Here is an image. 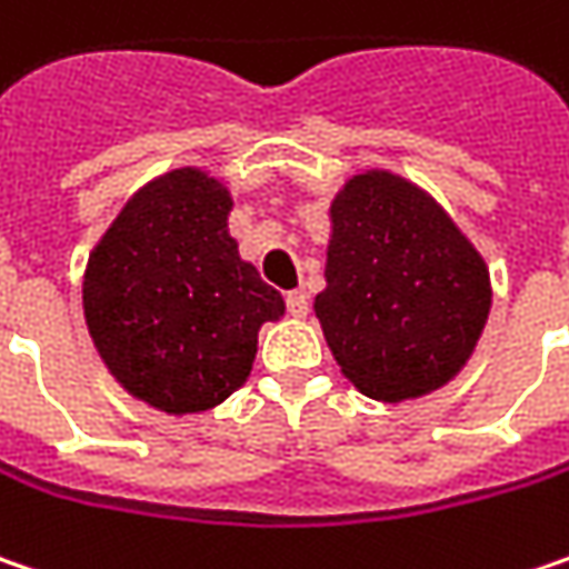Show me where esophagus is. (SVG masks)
<instances>
[{
    "label": "esophagus",
    "mask_w": 569,
    "mask_h": 569,
    "mask_svg": "<svg viewBox=\"0 0 569 569\" xmlns=\"http://www.w3.org/2000/svg\"><path fill=\"white\" fill-rule=\"evenodd\" d=\"M284 303H288V313L291 317H307V310H310V298L303 291H288Z\"/></svg>",
    "instance_id": "obj_1"
}]
</instances>
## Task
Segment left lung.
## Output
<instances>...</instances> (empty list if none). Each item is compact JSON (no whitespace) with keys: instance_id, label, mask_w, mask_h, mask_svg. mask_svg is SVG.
Returning <instances> with one entry per match:
<instances>
[{"instance_id":"obj_1","label":"left lung","mask_w":569,"mask_h":569,"mask_svg":"<svg viewBox=\"0 0 569 569\" xmlns=\"http://www.w3.org/2000/svg\"><path fill=\"white\" fill-rule=\"evenodd\" d=\"M313 307L346 378L393 403L468 361L490 313V271L426 191L368 172L332 201L327 291Z\"/></svg>"}]
</instances>
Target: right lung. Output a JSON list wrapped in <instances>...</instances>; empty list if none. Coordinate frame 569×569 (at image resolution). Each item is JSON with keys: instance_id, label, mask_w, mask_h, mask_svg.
Listing matches in <instances>:
<instances>
[{"instance_id": "right-lung-1", "label": "right lung", "mask_w": 569, "mask_h": 569, "mask_svg": "<svg viewBox=\"0 0 569 569\" xmlns=\"http://www.w3.org/2000/svg\"><path fill=\"white\" fill-rule=\"evenodd\" d=\"M230 191L179 169L133 194L89 256L82 307L108 371L166 412L211 410L246 378L281 295L227 233Z\"/></svg>"}]
</instances>
